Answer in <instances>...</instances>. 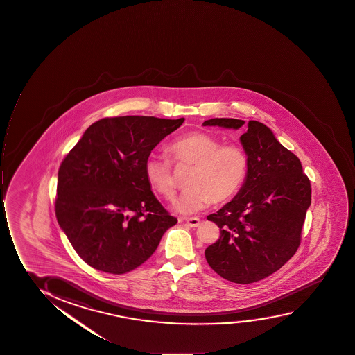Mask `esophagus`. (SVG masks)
<instances>
[{"instance_id": "1", "label": "esophagus", "mask_w": 355, "mask_h": 355, "mask_svg": "<svg viewBox=\"0 0 355 355\" xmlns=\"http://www.w3.org/2000/svg\"><path fill=\"white\" fill-rule=\"evenodd\" d=\"M186 223H187L188 227H197L200 224V219L197 217L187 218Z\"/></svg>"}]
</instances>
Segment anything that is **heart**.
<instances>
[{
  "instance_id": "1",
  "label": "heart",
  "mask_w": 355,
  "mask_h": 355,
  "mask_svg": "<svg viewBox=\"0 0 355 355\" xmlns=\"http://www.w3.org/2000/svg\"><path fill=\"white\" fill-rule=\"evenodd\" d=\"M168 153L176 164L193 166L187 189L174 200L180 214H197L212 201L225 202L235 197L248 174V156L242 146L223 144L209 133L194 131L173 141ZM144 175L150 188L171 199L175 191L171 163L167 157L149 156L144 163Z\"/></svg>"
}]
</instances>
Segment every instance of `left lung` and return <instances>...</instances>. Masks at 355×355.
Listing matches in <instances>:
<instances>
[{
  "instance_id": "1",
  "label": "left lung",
  "mask_w": 355,
  "mask_h": 355,
  "mask_svg": "<svg viewBox=\"0 0 355 355\" xmlns=\"http://www.w3.org/2000/svg\"><path fill=\"white\" fill-rule=\"evenodd\" d=\"M244 120L214 118L202 126L239 130ZM239 141L248 156V174L230 202L207 219L220 237L205 250L209 267L236 284H252L277 272L295 255L311 186L299 158L272 130L250 120Z\"/></svg>"
}]
</instances>
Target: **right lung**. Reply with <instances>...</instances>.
Listing matches in <instances>:
<instances>
[{
    "label": "right lung",
    "instance_id": "add662e5",
    "mask_svg": "<svg viewBox=\"0 0 355 355\" xmlns=\"http://www.w3.org/2000/svg\"><path fill=\"white\" fill-rule=\"evenodd\" d=\"M184 118L126 116L90 125L58 171L56 217L93 268L128 273L146 262L175 225L144 175V163Z\"/></svg>",
    "mask_w": 355,
    "mask_h": 355
}]
</instances>
